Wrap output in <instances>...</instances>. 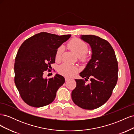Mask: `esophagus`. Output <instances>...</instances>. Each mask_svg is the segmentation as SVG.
Listing matches in <instances>:
<instances>
[{
  "instance_id": "obj_1",
  "label": "esophagus",
  "mask_w": 134,
  "mask_h": 134,
  "mask_svg": "<svg viewBox=\"0 0 134 134\" xmlns=\"http://www.w3.org/2000/svg\"><path fill=\"white\" fill-rule=\"evenodd\" d=\"M65 81H68L69 80H70V78H68V77H65Z\"/></svg>"
}]
</instances>
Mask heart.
<instances>
[{
    "label": "heart",
    "mask_w": 134,
    "mask_h": 134,
    "mask_svg": "<svg viewBox=\"0 0 134 134\" xmlns=\"http://www.w3.org/2000/svg\"><path fill=\"white\" fill-rule=\"evenodd\" d=\"M68 47L78 56H81L83 59L87 57L86 53L88 50V44L79 38H73L68 43ZM64 51V47L60 46L56 51L55 58L56 60H60ZM59 71L61 74L65 76H74L78 71V68L73 65L68 63H64L59 66Z\"/></svg>",
    "instance_id": "1"
}]
</instances>
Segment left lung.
Segmentation results:
<instances>
[{
	"label": "left lung",
	"instance_id": "1",
	"mask_svg": "<svg viewBox=\"0 0 134 134\" xmlns=\"http://www.w3.org/2000/svg\"><path fill=\"white\" fill-rule=\"evenodd\" d=\"M81 39L90 44L91 59L79 75L84 79H75L76 86L71 98L79 107L94 109L106 103L112 93L118 79V63L112 46L107 41L95 35H82Z\"/></svg>",
	"mask_w": 134,
	"mask_h": 134
}]
</instances>
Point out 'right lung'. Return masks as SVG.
I'll return each instance as SVG.
<instances>
[{"mask_svg":"<svg viewBox=\"0 0 134 134\" xmlns=\"http://www.w3.org/2000/svg\"><path fill=\"white\" fill-rule=\"evenodd\" d=\"M70 36L40 32L25 40L20 46L15 59L14 82L22 99L28 105L41 107L55 99L65 79L59 74L44 78L43 72L55 63L56 50Z\"/></svg>","mask_w":134,"mask_h":134,"instance_id":"1","label":"right lung"}]
</instances>
